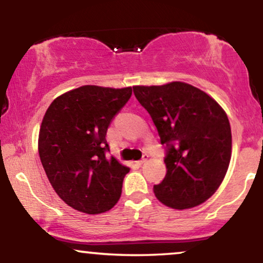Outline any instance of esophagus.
<instances>
[{
	"instance_id": "1",
	"label": "esophagus",
	"mask_w": 263,
	"mask_h": 263,
	"mask_svg": "<svg viewBox=\"0 0 263 263\" xmlns=\"http://www.w3.org/2000/svg\"><path fill=\"white\" fill-rule=\"evenodd\" d=\"M148 155H143V157H142V159L140 161V164H143V163H146L147 161H148Z\"/></svg>"
}]
</instances>
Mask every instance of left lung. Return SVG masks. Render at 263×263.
Here are the masks:
<instances>
[{"instance_id": "obj_1", "label": "left lung", "mask_w": 263, "mask_h": 263, "mask_svg": "<svg viewBox=\"0 0 263 263\" xmlns=\"http://www.w3.org/2000/svg\"><path fill=\"white\" fill-rule=\"evenodd\" d=\"M134 92L167 151V174L153 186L157 199L178 210L204 203L230 164L231 128L225 111L206 92L182 81L134 86Z\"/></svg>"}]
</instances>
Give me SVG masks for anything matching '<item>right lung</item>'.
Masks as SVG:
<instances>
[{
  "instance_id": "add662e5",
  "label": "right lung",
  "mask_w": 263,
  "mask_h": 263,
  "mask_svg": "<svg viewBox=\"0 0 263 263\" xmlns=\"http://www.w3.org/2000/svg\"><path fill=\"white\" fill-rule=\"evenodd\" d=\"M132 95V87L84 85L63 93L45 112L38 152L45 174L64 203L101 214L119 201L129 168L110 152L108 126Z\"/></svg>"
}]
</instances>
